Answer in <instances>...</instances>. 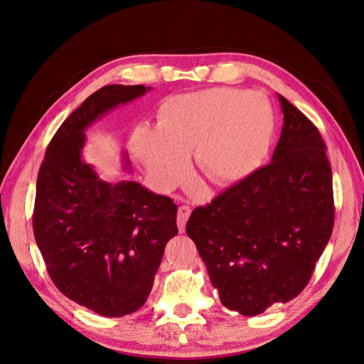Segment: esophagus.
I'll return each instance as SVG.
<instances>
[{
	"label": "esophagus",
	"mask_w": 364,
	"mask_h": 364,
	"mask_svg": "<svg viewBox=\"0 0 364 364\" xmlns=\"http://www.w3.org/2000/svg\"><path fill=\"white\" fill-rule=\"evenodd\" d=\"M191 208L188 205H181L179 210H177V227H179V232H185V225H187V220L190 218Z\"/></svg>",
	"instance_id": "obj_1"
}]
</instances>
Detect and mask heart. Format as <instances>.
Segmentation results:
<instances>
[{
	"mask_svg": "<svg viewBox=\"0 0 364 364\" xmlns=\"http://www.w3.org/2000/svg\"><path fill=\"white\" fill-rule=\"evenodd\" d=\"M274 128L277 117L264 94L213 87L168 97L157 111V127L139 128L131 148L161 190L182 181L191 151L213 183L228 185L262 165Z\"/></svg>",
	"mask_w": 364,
	"mask_h": 364,
	"instance_id": "1",
	"label": "heart"
}]
</instances>
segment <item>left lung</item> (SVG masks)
<instances>
[{
	"instance_id": "8db88e82",
	"label": "left lung",
	"mask_w": 364,
	"mask_h": 364,
	"mask_svg": "<svg viewBox=\"0 0 364 364\" xmlns=\"http://www.w3.org/2000/svg\"><path fill=\"white\" fill-rule=\"evenodd\" d=\"M278 100L284 125L272 162L194 208L185 228L220 303L245 316L296 298L333 230L327 146L303 112Z\"/></svg>"
}]
</instances>
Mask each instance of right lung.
I'll return each mask as SVG.
<instances>
[{
    "instance_id": "obj_1",
    "label": "right lung",
    "mask_w": 364,
    "mask_h": 364,
    "mask_svg": "<svg viewBox=\"0 0 364 364\" xmlns=\"http://www.w3.org/2000/svg\"><path fill=\"white\" fill-rule=\"evenodd\" d=\"M148 90L108 85L87 97L52 137L37 179L33 235L50 279L69 299L109 318L145 304L165 245L179 232L177 207L137 182L100 181L82 161L85 129Z\"/></svg>"
}]
</instances>
